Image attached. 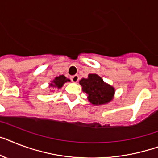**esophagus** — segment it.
<instances>
[{
	"instance_id": "obj_1",
	"label": "esophagus",
	"mask_w": 158,
	"mask_h": 158,
	"mask_svg": "<svg viewBox=\"0 0 158 158\" xmlns=\"http://www.w3.org/2000/svg\"><path fill=\"white\" fill-rule=\"evenodd\" d=\"M70 79H71L72 82H74V83H77V82L79 81V75H73V76L70 77Z\"/></svg>"
}]
</instances>
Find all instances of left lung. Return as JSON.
I'll return each mask as SVG.
<instances>
[{"label": "left lung", "mask_w": 158, "mask_h": 158, "mask_svg": "<svg viewBox=\"0 0 158 158\" xmlns=\"http://www.w3.org/2000/svg\"><path fill=\"white\" fill-rule=\"evenodd\" d=\"M83 91L88 95V98L93 105H103L110 102L114 94V88L107 83L96 74L88 75V79H82L79 81Z\"/></svg>", "instance_id": "obj_1"}]
</instances>
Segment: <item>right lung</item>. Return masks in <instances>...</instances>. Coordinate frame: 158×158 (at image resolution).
<instances>
[{
  "label": "right lung",
  "instance_id": "right-lung-1",
  "mask_svg": "<svg viewBox=\"0 0 158 158\" xmlns=\"http://www.w3.org/2000/svg\"><path fill=\"white\" fill-rule=\"evenodd\" d=\"M67 81H70V79H66L64 75H60L58 77H56L54 80L52 82V83H50V87H52V88L56 87L57 88H61L64 83Z\"/></svg>",
  "mask_w": 158,
  "mask_h": 158
}]
</instances>
